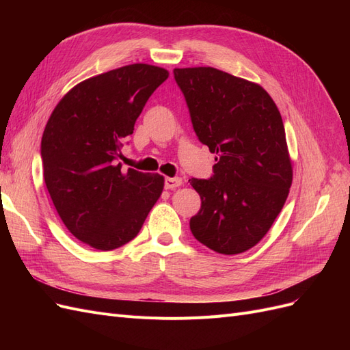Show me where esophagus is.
<instances>
[{"label": "esophagus", "instance_id": "1", "mask_svg": "<svg viewBox=\"0 0 350 350\" xmlns=\"http://www.w3.org/2000/svg\"><path fill=\"white\" fill-rule=\"evenodd\" d=\"M181 185H183V179L178 178V176H175V178H166L165 179V188L166 189H174V188L181 187Z\"/></svg>", "mask_w": 350, "mask_h": 350}]
</instances>
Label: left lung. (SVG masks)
I'll return each instance as SVG.
<instances>
[{"label": "left lung", "mask_w": 350, "mask_h": 350, "mask_svg": "<svg viewBox=\"0 0 350 350\" xmlns=\"http://www.w3.org/2000/svg\"><path fill=\"white\" fill-rule=\"evenodd\" d=\"M198 140L216 153L213 175L191 178L201 208L194 238L219 254L252 248L271 228L292 185L280 112L256 83L211 67L175 68Z\"/></svg>", "instance_id": "obj_1"}]
</instances>
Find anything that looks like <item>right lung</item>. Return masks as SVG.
Segmentation results:
<instances>
[{
    "label": "right lung",
    "instance_id": "1",
    "mask_svg": "<svg viewBox=\"0 0 350 350\" xmlns=\"http://www.w3.org/2000/svg\"><path fill=\"white\" fill-rule=\"evenodd\" d=\"M165 68L131 64L79 83L51 113L40 143L48 193L71 234L111 251L139 234L161 197L163 176L121 171L122 142Z\"/></svg>",
    "mask_w": 350,
    "mask_h": 350
}]
</instances>
